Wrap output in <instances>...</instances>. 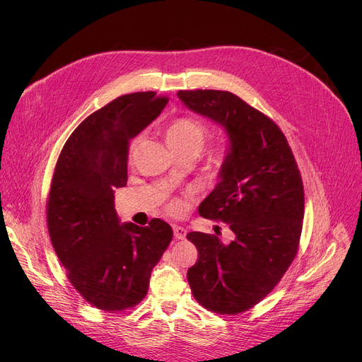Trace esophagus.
<instances>
[{
  "label": "esophagus",
  "mask_w": 362,
  "mask_h": 362,
  "mask_svg": "<svg viewBox=\"0 0 362 362\" xmlns=\"http://www.w3.org/2000/svg\"><path fill=\"white\" fill-rule=\"evenodd\" d=\"M173 232H175L176 239H185V236H186V230L182 226H173Z\"/></svg>",
  "instance_id": "1"
}]
</instances>
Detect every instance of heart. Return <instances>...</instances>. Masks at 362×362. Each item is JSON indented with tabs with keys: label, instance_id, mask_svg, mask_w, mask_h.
Returning a JSON list of instances; mask_svg holds the SVG:
<instances>
[{
	"label": "heart",
	"instance_id": "b5f03b06",
	"mask_svg": "<svg viewBox=\"0 0 362 362\" xmlns=\"http://www.w3.org/2000/svg\"><path fill=\"white\" fill-rule=\"evenodd\" d=\"M164 136L168 146L176 151L177 154H198L206 138V127L199 120L192 117H176L171 120L164 130ZM139 139H132L127 148V158L133 160L136 156ZM230 148L229 145H218L208 152L206 163L210 168H221L229 160ZM168 210L173 214H180L183 211V202L180 199H173L168 204Z\"/></svg>",
	"mask_w": 362,
	"mask_h": 362
}]
</instances>
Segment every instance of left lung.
<instances>
[{"instance_id":"1","label":"left lung","mask_w":362,"mask_h":362,"mask_svg":"<svg viewBox=\"0 0 362 362\" xmlns=\"http://www.w3.org/2000/svg\"><path fill=\"white\" fill-rule=\"evenodd\" d=\"M192 111L221 124L230 156L220 183L199 205L202 217L230 226L235 239L191 232L198 250L187 270L194 298L206 310L236 315L267 296L299 248L303 183L280 127L229 90H179Z\"/></svg>"}]
</instances>
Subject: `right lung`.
<instances>
[{"instance_id": "1", "label": "right lung", "mask_w": 362, "mask_h": 362, "mask_svg": "<svg viewBox=\"0 0 362 362\" xmlns=\"http://www.w3.org/2000/svg\"><path fill=\"white\" fill-rule=\"evenodd\" d=\"M168 103L157 92L122 95L92 112L66 141L47 199L52 248L67 279L92 307L117 313L145 298L171 227L120 224L114 189L127 182V148Z\"/></svg>"}]
</instances>
